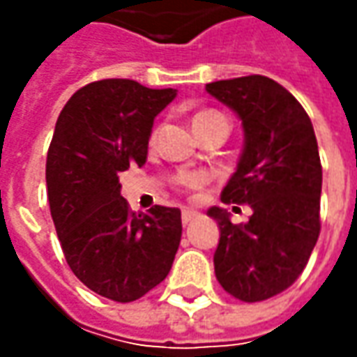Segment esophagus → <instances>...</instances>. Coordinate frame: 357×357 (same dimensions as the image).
Listing matches in <instances>:
<instances>
[{
    "mask_svg": "<svg viewBox=\"0 0 357 357\" xmlns=\"http://www.w3.org/2000/svg\"><path fill=\"white\" fill-rule=\"evenodd\" d=\"M197 216H199V214L195 213V211H183V225H185V227L186 225H190Z\"/></svg>",
    "mask_w": 357,
    "mask_h": 357,
    "instance_id": "1",
    "label": "esophagus"
}]
</instances>
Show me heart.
Here are the masks:
<instances>
[{"instance_id":"b5f03b06","label":"heart","mask_w":357,"mask_h":357,"mask_svg":"<svg viewBox=\"0 0 357 357\" xmlns=\"http://www.w3.org/2000/svg\"><path fill=\"white\" fill-rule=\"evenodd\" d=\"M214 117H222L220 113H216V111H202V113H199V115H195V125H199V123H204V121H208V119H214ZM202 176H190L188 178V185L190 186H200L202 185Z\"/></svg>"}]
</instances>
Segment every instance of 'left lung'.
Here are the masks:
<instances>
[{
    "mask_svg": "<svg viewBox=\"0 0 357 357\" xmlns=\"http://www.w3.org/2000/svg\"><path fill=\"white\" fill-rule=\"evenodd\" d=\"M206 91L238 115L244 130L222 202L252 208L244 225H232L227 208H208L220 230L214 274L242 302L268 300L294 284L320 236L322 165L314 127L294 95L268 77L214 81Z\"/></svg>",
    "mask_w": 357,
    "mask_h": 357,
    "instance_id": "1",
    "label": "left lung"
}]
</instances>
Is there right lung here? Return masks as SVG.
Segmentation results:
<instances>
[{
	"label": "right lung",
	"instance_id": "1",
	"mask_svg": "<svg viewBox=\"0 0 357 357\" xmlns=\"http://www.w3.org/2000/svg\"><path fill=\"white\" fill-rule=\"evenodd\" d=\"M176 89L103 79L63 107L49 144L51 218L69 268L89 290L115 302L139 300L167 278L181 244V211L155 204L130 213L119 172L143 167L158 113Z\"/></svg>",
	"mask_w": 357,
	"mask_h": 357
}]
</instances>
